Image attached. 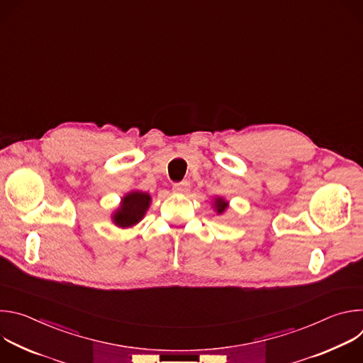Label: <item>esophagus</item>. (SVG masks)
I'll return each mask as SVG.
<instances>
[{
  "instance_id": "esophagus-1",
  "label": "esophagus",
  "mask_w": 363,
  "mask_h": 363,
  "mask_svg": "<svg viewBox=\"0 0 363 363\" xmlns=\"http://www.w3.org/2000/svg\"><path fill=\"white\" fill-rule=\"evenodd\" d=\"M189 188H191V185H189L188 181L177 182V184H174V186H172L174 192H178V194H186V192L189 191Z\"/></svg>"
}]
</instances>
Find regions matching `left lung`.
<instances>
[{
	"label": "left lung",
	"mask_w": 363,
	"mask_h": 363,
	"mask_svg": "<svg viewBox=\"0 0 363 363\" xmlns=\"http://www.w3.org/2000/svg\"><path fill=\"white\" fill-rule=\"evenodd\" d=\"M214 208H216V211L218 213V214H223L227 208H228V202L224 199V198H216V201H214Z\"/></svg>",
	"instance_id": "obj_1"
}]
</instances>
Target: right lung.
Returning a JSON list of instances; mask_svg holds the SVG:
<instances>
[{"instance_id": "obj_1", "label": "right lung", "mask_w": 363, "mask_h": 363, "mask_svg": "<svg viewBox=\"0 0 363 363\" xmlns=\"http://www.w3.org/2000/svg\"><path fill=\"white\" fill-rule=\"evenodd\" d=\"M149 203L150 195L147 192L132 191L122 198L121 206L112 216V221L121 228L133 227L143 218L149 208Z\"/></svg>"}]
</instances>
